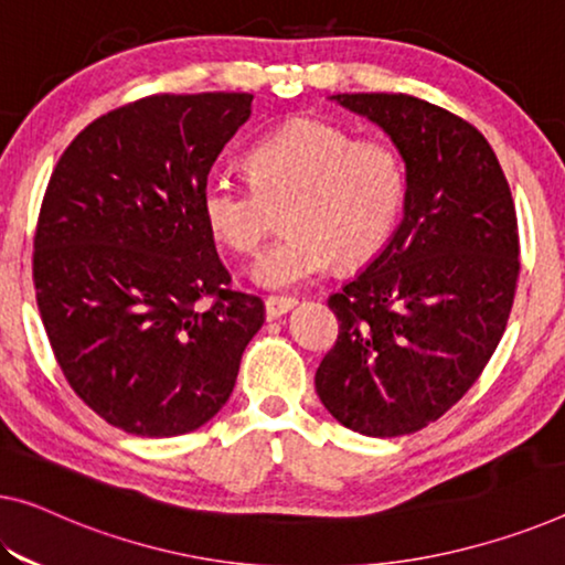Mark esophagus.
I'll return each instance as SVG.
<instances>
[{
    "label": "esophagus",
    "instance_id": "1",
    "mask_svg": "<svg viewBox=\"0 0 565 565\" xmlns=\"http://www.w3.org/2000/svg\"><path fill=\"white\" fill-rule=\"evenodd\" d=\"M295 308V300L292 298H267L265 300V316L267 320H275L285 316V312H290Z\"/></svg>",
    "mask_w": 565,
    "mask_h": 565
}]
</instances>
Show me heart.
I'll use <instances>...</instances> for the list:
<instances>
[{
  "label": "heart",
  "mask_w": 565,
  "mask_h": 565,
  "mask_svg": "<svg viewBox=\"0 0 565 565\" xmlns=\"http://www.w3.org/2000/svg\"><path fill=\"white\" fill-rule=\"evenodd\" d=\"M253 181L216 171L204 181L210 230L239 255H253L273 227L270 206L288 204V234L253 265L267 290L318 280L338 257L361 265L386 245L402 214L406 169L392 143L353 138L318 118H295L263 138L247 159Z\"/></svg>",
  "instance_id": "b5f03b06"
}]
</instances>
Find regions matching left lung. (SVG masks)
I'll list each match as a JSON object with an SVG mask.
<instances>
[{
    "instance_id": "8db88e82",
    "label": "left lung",
    "mask_w": 565,
    "mask_h": 565,
    "mask_svg": "<svg viewBox=\"0 0 565 565\" xmlns=\"http://www.w3.org/2000/svg\"><path fill=\"white\" fill-rule=\"evenodd\" d=\"M384 128L406 167L404 220L388 245L328 298L338 341L316 392L343 427L402 437L467 394L505 333L520 245L492 146L455 113L404 93H338Z\"/></svg>"
}]
</instances>
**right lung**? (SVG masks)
I'll return each instance as SVG.
<instances>
[{
    "label": "right lung",
    "mask_w": 565,
    "mask_h": 565,
    "mask_svg": "<svg viewBox=\"0 0 565 565\" xmlns=\"http://www.w3.org/2000/svg\"><path fill=\"white\" fill-rule=\"evenodd\" d=\"M249 93L149 95L95 118L52 171L32 277L67 384L136 437L194 431L227 404L257 295L232 290L202 212Z\"/></svg>",
    "instance_id": "right-lung-1"
}]
</instances>
